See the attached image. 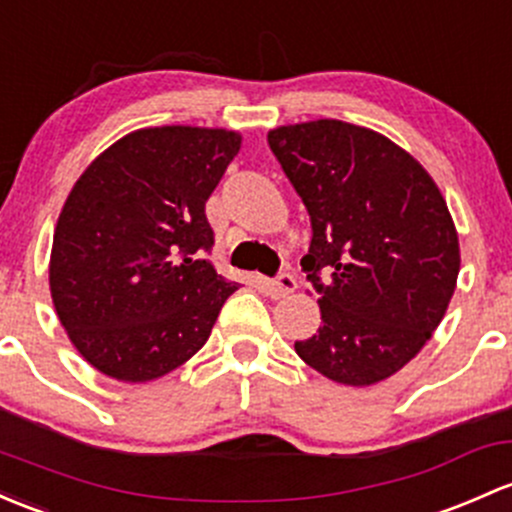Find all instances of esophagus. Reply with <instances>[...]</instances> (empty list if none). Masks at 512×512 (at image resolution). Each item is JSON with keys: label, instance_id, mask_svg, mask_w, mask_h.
<instances>
[{"label": "esophagus", "instance_id": "1", "mask_svg": "<svg viewBox=\"0 0 512 512\" xmlns=\"http://www.w3.org/2000/svg\"><path fill=\"white\" fill-rule=\"evenodd\" d=\"M294 289H297V282H294V277L289 272L277 274V277L267 282V292H270L272 299L287 297V294H292Z\"/></svg>", "mask_w": 512, "mask_h": 512}]
</instances>
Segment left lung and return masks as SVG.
Returning <instances> with one entry per match:
<instances>
[{
	"instance_id": "1",
	"label": "left lung",
	"mask_w": 512,
	"mask_h": 512,
	"mask_svg": "<svg viewBox=\"0 0 512 512\" xmlns=\"http://www.w3.org/2000/svg\"><path fill=\"white\" fill-rule=\"evenodd\" d=\"M267 142L314 233L301 267L321 326L294 351L333 383H380L422 351L454 297L461 255L444 196L368 127L314 120L270 129Z\"/></svg>"
}]
</instances>
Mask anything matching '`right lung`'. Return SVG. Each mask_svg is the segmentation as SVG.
Listing matches in <instances>:
<instances>
[{"instance_id": "obj_1", "label": "right lung", "mask_w": 512, "mask_h": 512, "mask_svg": "<svg viewBox=\"0 0 512 512\" xmlns=\"http://www.w3.org/2000/svg\"><path fill=\"white\" fill-rule=\"evenodd\" d=\"M240 142L233 129H137L68 193L48 284L71 343L107 378L147 383L184 365L238 289L206 260V201Z\"/></svg>"}]
</instances>
